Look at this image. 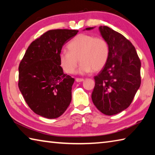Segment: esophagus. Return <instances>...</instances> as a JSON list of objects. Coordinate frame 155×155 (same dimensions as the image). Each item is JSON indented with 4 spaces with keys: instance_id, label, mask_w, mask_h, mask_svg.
<instances>
[{
    "instance_id": "esophagus-1",
    "label": "esophagus",
    "mask_w": 155,
    "mask_h": 155,
    "mask_svg": "<svg viewBox=\"0 0 155 155\" xmlns=\"http://www.w3.org/2000/svg\"><path fill=\"white\" fill-rule=\"evenodd\" d=\"M84 81L83 78H76V81H77V82H82V81Z\"/></svg>"
}]
</instances>
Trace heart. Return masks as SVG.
I'll use <instances>...</instances> for the list:
<instances>
[{"instance_id":"1","label":"heart","mask_w":155,"mask_h":155,"mask_svg":"<svg viewBox=\"0 0 155 155\" xmlns=\"http://www.w3.org/2000/svg\"><path fill=\"white\" fill-rule=\"evenodd\" d=\"M67 51L59 55V64L68 74H74L81 62L79 72L85 74L99 71L105 66L109 56V46L103 38L88 34H79L67 45Z\"/></svg>"}]
</instances>
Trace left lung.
<instances>
[{
  "label": "left lung",
  "instance_id": "obj_1",
  "mask_svg": "<svg viewBox=\"0 0 155 155\" xmlns=\"http://www.w3.org/2000/svg\"><path fill=\"white\" fill-rule=\"evenodd\" d=\"M99 31L109 44V56L105 66L94 77L91 99L100 111L113 115L132 103L140 87L141 61L135 47L124 35L107 26H101Z\"/></svg>",
  "mask_w": 155,
  "mask_h": 155
}]
</instances>
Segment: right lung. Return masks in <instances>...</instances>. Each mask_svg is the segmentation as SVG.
<instances>
[{
  "label": "right lung",
  "instance_id": "obj_1",
  "mask_svg": "<svg viewBox=\"0 0 155 155\" xmlns=\"http://www.w3.org/2000/svg\"><path fill=\"white\" fill-rule=\"evenodd\" d=\"M78 32L70 29L47 31L30 44L20 61L18 87L36 114L57 118L69 106L74 78L64 74L59 55L63 46Z\"/></svg>",
  "mask_w": 155,
  "mask_h": 155
}]
</instances>
